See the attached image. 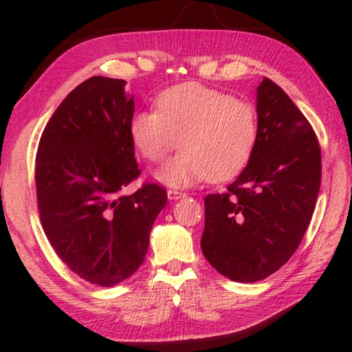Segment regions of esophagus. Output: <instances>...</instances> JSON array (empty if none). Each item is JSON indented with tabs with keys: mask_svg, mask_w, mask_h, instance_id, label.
I'll list each match as a JSON object with an SVG mask.
<instances>
[{
	"mask_svg": "<svg viewBox=\"0 0 352 352\" xmlns=\"http://www.w3.org/2000/svg\"><path fill=\"white\" fill-rule=\"evenodd\" d=\"M186 192H183V190H177V189H169L168 190V197L170 200H178V199H183Z\"/></svg>",
	"mask_w": 352,
	"mask_h": 352,
	"instance_id": "1",
	"label": "esophagus"
}]
</instances>
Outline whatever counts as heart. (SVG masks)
<instances>
[{
  "label": "heart",
  "mask_w": 352,
  "mask_h": 352,
  "mask_svg": "<svg viewBox=\"0 0 352 352\" xmlns=\"http://www.w3.org/2000/svg\"><path fill=\"white\" fill-rule=\"evenodd\" d=\"M258 113L248 100L200 83H182L158 94L157 110L136 111L130 136L147 162L182 152L160 170V180L184 186L210 177L226 182L241 174L258 144Z\"/></svg>",
  "instance_id": "b5f03b06"
}]
</instances>
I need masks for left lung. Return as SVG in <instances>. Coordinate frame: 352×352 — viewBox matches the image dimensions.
I'll return each mask as SVG.
<instances>
[{"mask_svg":"<svg viewBox=\"0 0 352 352\" xmlns=\"http://www.w3.org/2000/svg\"><path fill=\"white\" fill-rule=\"evenodd\" d=\"M259 135L247 168L205 197L201 252L223 276L261 281L301 243L321 183V151L306 116L275 82L258 87Z\"/></svg>","mask_w":352,"mask_h":352,"instance_id":"8db88e82","label":"left lung"}]
</instances>
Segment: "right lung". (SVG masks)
<instances>
[{"label":"right lung","instance_id":"1","mask_svg":"<svg viewBox=\"0 0 352 352\" xmlns=\"http://www.w3.org/2000/svg\"><path fill=\"white\" fill-rule=\"evenodd\" d=\"M126 80L94 76L71 91L41 133L35 158L37 206L47 241L82 279L111 287L144 262L148 234L168 201L140 177L130 136L133 98Z\"/></svg>","mask_w":352,"mask_h":352}]
</instances>
